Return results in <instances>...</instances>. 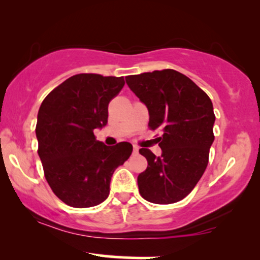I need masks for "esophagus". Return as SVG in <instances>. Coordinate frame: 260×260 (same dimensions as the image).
Masks as SVG:
<instances>
[{
	"mask_svg": "<svg viewBox=\"0 0 260 260\" xmlns=\"http://www.w3.org/2000/svg\"><path fill=\"white\" fill-rule=\"evenodd\" d=\"M134 154H138V147H136V145H134Z\"/></svg>",
	"mask_w": 260,
	"mask_h": 260,
	"instance_id": "obj_1",
	"label": "esophagus"
}]
</instances>
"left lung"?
Instances as JSON below:
<instances>
[{
	"instance_id": "1",
	"label": "left lung",
	"mask_w": 260,
	"mask_h": 260,
	"mask_svg": "<svg viewBox=\"0 0 260 260\" xmlns=\"http://www.w3.org/2000/svg\"><path fill=\"white\" fill-rule=\"evenodd\" d=\"M125 81L147 105L149 127L162 133L157 137L161 156L140 149L148 161L147 169L137 177L140 194L158 205L182 200L207 168L214 141L212 101L193 80L175 70L127 76Z\"/></svg>"
}]
</instances>
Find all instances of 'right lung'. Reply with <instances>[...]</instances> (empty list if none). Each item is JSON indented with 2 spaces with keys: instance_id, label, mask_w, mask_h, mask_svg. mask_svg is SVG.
<instances>
[{
  "instance_id": "1",
  "label": "right lung",
  "mask_w": 260,
  "mask_h": 260,
  "mask_svg": "<svg viewBox=\"0 0 260 260\" xmlns=\"http://www.w3.org/2000/svg\"><path fill=\"white\" fill-rule=\"evenodd\" d=\"M124 84L123 77L76 74L49 92L39 109L35 133L45 177L71 207L102 204L113 172L133 152L127 142L108 147L93 134L106 125L109 103Z\"/></svg>"
}]
</instances>
